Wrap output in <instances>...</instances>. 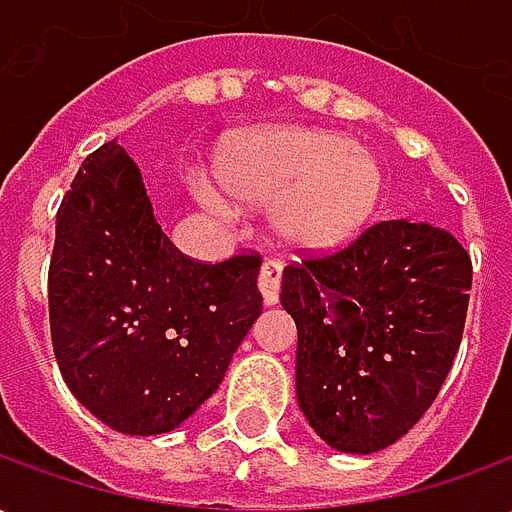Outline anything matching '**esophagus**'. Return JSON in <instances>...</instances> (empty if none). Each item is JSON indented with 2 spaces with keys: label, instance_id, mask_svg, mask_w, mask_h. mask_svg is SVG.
Returning <instances> with one entry per match:
<instances>
[{
  "label": "esophagus",
  "instance_id": "obj_1",
  "mask_svg": "<svg viewBox=\"0 0 512 512\" xmlns=\"http://www.w3.org/2000/svg\"><path fill=\"white\" fill-rule=\"evenodd\" d=\"M257 285H260L263 301H266L268 307H274L279 301V285H282V266H279L277 260H266L263 263Z\"/></svg>",
  "mask_w": 512,
  "mask_h": 512
}]
</instances>
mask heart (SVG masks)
<instances>
[{
    "mask_svg": "<svg viewBox=\"0 0 512 512\" xmlns=\"http://www.w3.org/2000/svg\"><path fill=\"white\" fill-rule=\"evenodd\" d=\"M224 191L274 208V230L296 252H329L348 244L376 211L381 167L348 136L312 128H268L235 136L216 156ZM194 194L211 211L227 202L208 183Z\"/></svg>",
    "mask_w": 512,
    "mask_h": 512,
    "instance_id": "obj_1",
    "label": "heart"
}]
</instances>
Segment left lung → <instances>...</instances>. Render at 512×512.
Listing matches in <instances>:
<instances>
[{
	"instance_id": "left-lung-1",
	"label": "left lung",
	"mask_w": 512,
	"mask_h": 512,
	"mask_svg": "<svg viewBox=\"0 0 512 512\" xmlns=\"http://www.w3.org/2000/svg\"><path fill=\"white\" fill-rule=\"evenodd\" d=\"M472 260L428 222H378L282 274L299 408L329 447L370 455L414 428L458 354Z\"/></svg>"
}]
</instances>
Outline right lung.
Instances as JSON below:
<instances>
[{
  "instance_id": "add662e5",
  "label": "right lung",
  "mask_w": 512,
  "mask_h": 512,
  "mask_svg": "<svg viewBox=\"0 0 512 512\" xmlns=\"http://www.w3.org/2000/svg\"><path fill=\"white\" fill-rule=\"evenodd\" d=\"M260 255L183 257L117 142L84 158L57 211L54 356L76 400L117 433L158 436L219 389L263 310Z\"/></svg>"
}]
</instances>
